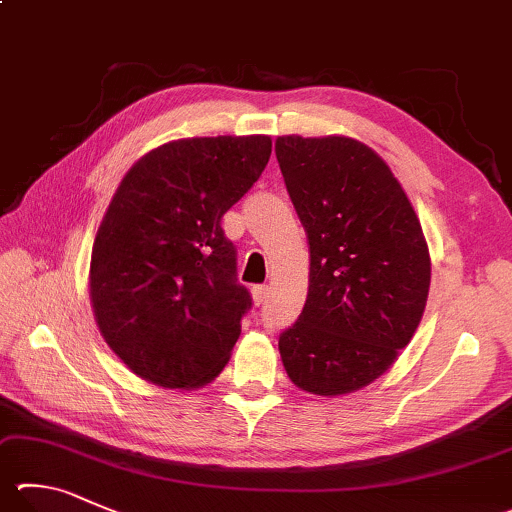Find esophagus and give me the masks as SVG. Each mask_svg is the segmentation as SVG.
Listing matches in <instances>:
<instances>
[{
  "label": "esophagus",
  "mask_w": 512,
  "mask_h": 512,
  "mask_svg": "<svg viewBox=\"0 0 512 512\" xmlns=\"http://www.w3.org/2000/svg\"><path fill=\"white\" fill-rule=\"evenodd\" d=\"M266 297H268V286L266 284L253 286V300H255V304H264Z\"/></svg>",
  "instance_id": "obj_1"
}]
</instances>
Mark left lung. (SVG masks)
Returning a JSON list of instances; mask_svg holds the SVG:
<instances>
[{
  "instance_id": "8db88e82",
  "label": "left lung",
  "mask_w": 512,
  "mask_h": 512,
  "mask_svg": "<svg viewBox=\"0 0 512 512\" xmlns=\"http://www.w3.org/2000/svg\"><path fill=\"white\" fill-rule=\"evenodd\" d=\"M275 154L311 250L304 309L280 333L284 369L304 392H356L392 367L421 322V224L387 163L353 138L280 136Z\"/></svg>"
}]
</instances>
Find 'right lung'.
<instances>
[{
	"label": "right lung",
	"mask_w": 512,
	"mask_h": 512,
	"mask_svg": "<svg viewBox=\"0 0 512 512\" xmlns=\"http://www.w3.org/2000/svg\"><path fill=\"white\" fill-rule=\"evenodd\" d=\"M268 136L183 138L120 181L91 250L89 291L107 345L161 387H199L226 367L253 306L221 217L271 159Z\"/></svg>",
	"instance_id": "obj_1"
}]
</instances>
